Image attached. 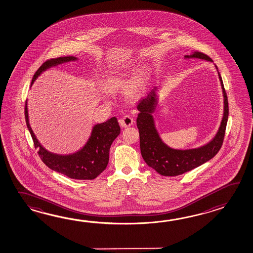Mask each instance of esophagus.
I'll list each match as a JSON object with an SVG mask.
<instances>
[{"label": "esophagus", "mask_w": 253, "mask_h": 253, "mask_svg": "<svg viewBox=\"0 0 253 253\" xmlns=\"http://www.w3.org/2000/svg\"><path fill=\"white\" fill-rule=\"evenodd\" d=\"M119 123L122 127L126 128V127H129L133 124V119L131 118L129 115H126V116H124V118L121 119L119 121Z\"/></svg>", "instance_id": "1"}]
</instances>
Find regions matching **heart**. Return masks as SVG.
Wrapping results in <instances>:
<instances>
[{
	"instance_id": "b5f03b06",
	"label": "heart",
	"mask_w": 253,
	"mask_h": 253,
	"mask_svg": "<svg viewBox=\"0 0 253 253\" xmlns=\"http://www.w3.org/2000/svg\"><path fill=\"white\" fill-rule=\"evenodd\" d=\"M128 69H115L111 71L103 81V89L108 93H117L123 90L127 84Z\"/></svg>"
}]
</instances>
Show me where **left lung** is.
<instances>
[{
	"mask_svg": "<svg viewBox=\"0 0 253 253\" xmlns=\"http://www.w3.org/2000/svg\"><path fill=\"white\" fill-rule=\"evenodd\" d=\"M185 57L200 58L212 62L210 57L202 52H194L190 56H185ZM215 67L218 71L216 66ZM218 76L223 93V116L214 138L200 148L175 150L162 141L156 129L154 118L152 116L158 104V88L152 89L145 98L139 100L137 105L139 112L137 117V127L139 129L140 152L147 165L160 175L175 176L192 170L212 159L222 148L229 115V106L226 92L219 72Z\"/></svg>",
	"mask_w": 253,
	"mask_h": 253,
	"instance_id": "left-lung-1",
	"label": "left lung"
}]
</instances>
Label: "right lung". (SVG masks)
<instances>
[{
	"instance_id": "obj_1",
	"label": "right lung",
	"mask_w": 253,
	"mask_h": 253,
	"mask_svg": "<svg viewBox=\"0 0 253 253\" xmlns=\"http://www.w3.org/2000/svg\"><path fill=\"white\" fill-rule=\"evenodd\" d=\"M75 60H78V58L75 57H61L46 60L34 74L31 84L46 69L56 67L59 64ZM25 119L27 127L31 132L34 146L38 149V154L40 155L42 161L52 170L57 171L73 179L79 180L94 179L106 169L109 162V151L111 145L121 132L117 118L113 117L103 124H95L93 126L90 138L81 150L73 154H55L42 147L31 129L29 123L27 103L25 105Z\"/></svg>"
}]
</instances>
